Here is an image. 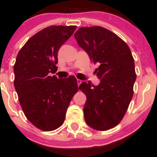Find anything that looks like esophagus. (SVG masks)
Masks as SVG:
<instances>
[{"label": "esophagus", "mask_w": 157, "mask_h": 157, "mask_svg": "<svg viewBox=\"0 0 157 157\" xmlns=\"http://www.w3.org/2000/svg\"><path fill=\"white\" fill-rule=\"evenodd\" d=\"M77 85H78V86H80V85L81 83H82V80H80V79H77Z\"/></svg>", "instance_id": "34e87169"}]
</instances>
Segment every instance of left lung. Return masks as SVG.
Returning <instances> with one entry per match:
<instances>
[{"label":"left lung","instance_id":"obj_1","mask_svg":"<svg viewBox=\"0 0 157 157\" xmlns=\"http://www.w3.org/2000/svg\"><path fill=\"white\" fill-rule=\"evenodd\" d=\"M77 44L99 67L100 84L82 82L79 89L86 96L85 120L97 131H107L120 123L128 108L136 75L128 46L101 26L81 27L75 34Z\"/></svg>","mask_w":157,"mask_h":157}]
</instances>
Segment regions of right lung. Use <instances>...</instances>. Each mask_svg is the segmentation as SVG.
<instances>
[{
    "instance_id": "1",
    "label": "right lung",
    "mask_w": 157,
    "mask_h": 157,
    "mask_svg": "<svg viewBox=\"0 0 157 157\" xmlns=\"http://www.w3.org/2000/svg\"><path fill=\"white\" fill-rule=\"evenodd\" d=\"M76 29L51 26L28 40L16 57L14 85L23 113L35 127L50 131L63 123L67 109L78 91L75 76L58 79L57 52Z\"/></svg>"
}]
</instances>
